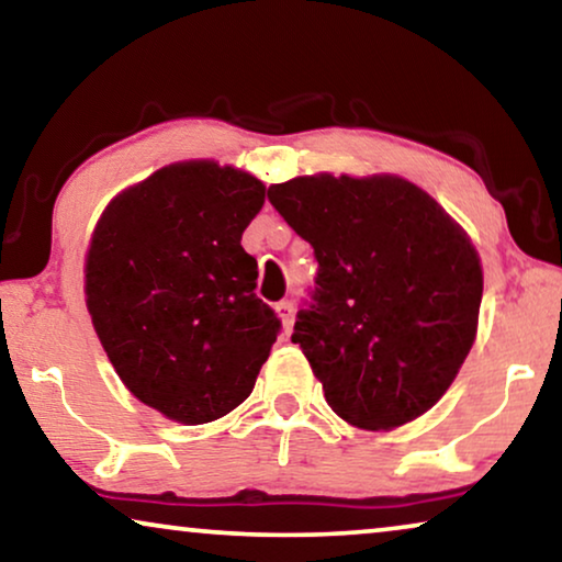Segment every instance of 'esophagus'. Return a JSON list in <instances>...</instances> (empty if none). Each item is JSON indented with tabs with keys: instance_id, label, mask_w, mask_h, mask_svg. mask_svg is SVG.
Listing matches in <instances>:
<instances>
[{
	"instance_id": "34e87169",
	"label": "esophagus",
	"mask_w": 562,
	"mask_h": 562,
	"mask_svg": "<svg viewBox=\"0 0 562 562\" xmlns=\"http://www.w3.org/2000/svg\"><path fill=\"white\" fill-rule=\"evenodd\" d=\"M276 312H279L283 329H286V333H289V329L294 327V304H291L289 299H286V302H279V306H276Z\"/></svg>"
}]
</instances>
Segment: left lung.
Listing matches in <instances>:
<instances>
[{"mask_svg": "<svg viewBox=\"0 0 562 562\" xmlns=\"http://www.w3.org/2000/svg\"><path fill=\"white\" fill-rule=\"evenodd\" d=\"M319 271L294 335L337 417L394 429L440 402L473 348L483 271L471 237L402 176L268 187Z\"/></svg>", "mask_w": 562, "mask_h": 562, "instance_id": "8db88e82", "label": "left lung"}]
</instances>
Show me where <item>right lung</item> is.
I'll return each mask as SVG.
<instances>
[{"mask_svg":"<svg viewBox=\"0 0 562 562\" xmlns=\"http://www.w3.org/2000/svg\"><path fill=\"white\" fill-rule=\"evenodd\" d=\"M263 202L252 173L183 160L114 196L91 235L83 291L99 342L130 394L181 425L240 406L279 335L240 245Z\"/></svg>","mask_w":562,"mask_h":562,"instance_id":"right-lung-1","label":"right lung"}]
</instances>
